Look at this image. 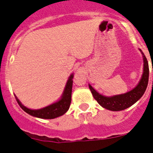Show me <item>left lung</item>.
Segmentation results:
<instances>
[{"label": "left lung", "mask_w": 153, "mask_h": 153, "mask_svg": "<svg viewBox=\"0 0 153 153\" xmlns=\"http://www.w3.org/2000/svg\"><path fill=\"white\" fill-rule=\"evenodd\" d=\"M142 53H143V62H144L143 74L139 84L131 91L124 93V94H121V95L108 97L97 93L90 85H89L93 97L101 106L112 111H120V110H123L129 108L143 97L148 86L149 70V64L146 57L143 52Z\"/></svg>", "instance_id": "1"}]
</instances>
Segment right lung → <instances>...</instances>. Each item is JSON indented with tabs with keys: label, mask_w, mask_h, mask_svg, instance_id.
Here are the masks:
<instances>
[{
	"label": "right lung",
	"mask_w": 153,
	"mask_h": 153,
	"mask_svg": "<svg viewBox=\"0 0 153 153\" xmlns=\"http://www.w3.org/2000/svg\"><path fill=\"white\" fill-rule=\"evenodd\" d=\"M73 78L74 75H71L69 77L65 90L63 91L62 98L58 102L53 103L50 106L40 109H30L25 107L21 102L19 101L18 99L16 97L19 106L24 111L28 114L35 117H38L41 119H54L67 113L70 108V102H71V94H72V86H73Z\"/></svg>",
	"instance_id": "right-lung-1"
}]
</instances>
